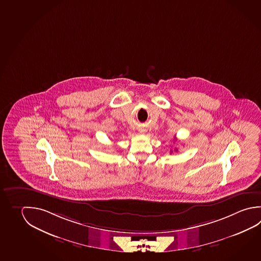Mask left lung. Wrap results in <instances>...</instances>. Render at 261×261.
<instances>
[{
	"label": "left lung",
	"mask_w": 261,
	"mask_h": 261,
	"mask_svg": "<svg viewBox=\"0 0 261 261\" xmlns=\"http://www.w3.org/2000/svg\"><path fill=\"white\" fill-rule=\"evenodd\" d=\"M175 150H176V149H175Z\"/></svg>",
	"instance_id": "1"
}]
</instances>
